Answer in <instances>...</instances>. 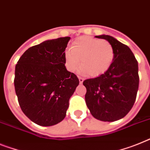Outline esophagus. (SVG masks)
Masks as SVG:
<instances>
[{"label":"esophagus","instance_id":"1","mask_svg":"<svg viewBox=\"0 0 150 150\" xmlns=\"http://www.w3.org/2000/svg\"><path fill=\"white\" fill-rule=\"evenodd\" d=\"M78 79H79V82H80V84H82L83 82V80H84L83 78H82V77H80V76H79V77H78Z\"/></svg>","mask_w":150,"mask_h":150}]
</instances>
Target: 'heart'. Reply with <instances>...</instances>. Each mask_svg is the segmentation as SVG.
<instances>
[{
	"instance_id": "heart-1",
	"label": "heart",
	"mask_w": 150,
	"mask_h": 150,
	"mask_svg": "<svg viewBox=\"0 0 150 150\" xmlns=\"http://www.w3.org/2000/svg\"><path fill=\"white\" fill-rule=\"evenodd\" d=\"M114 57V48L110 42L88 36L76 38L64 54L68 70L74 72L80 65L81 72L93 77L105 74Z\"/></svg>"
}]
</instances>
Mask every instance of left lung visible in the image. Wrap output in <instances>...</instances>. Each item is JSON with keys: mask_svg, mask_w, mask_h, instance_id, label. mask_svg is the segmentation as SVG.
<instances>
[{"mask_svg": "<svg viewBox=\"0 0 150 150\" xmlns=\"http://www.w3.org/2000/svg\"><path fill=\"white\" fill-rule=\"evenodd\" d=\"M109 41L114 48L112 65L105 74L83 83L86 88V106L96 120L113 122L129 112L139 88L138 62L127 45L112 36H96Z\"/></svg>", "mask_w": 150, "mask_h": 150, "instance_id": "left-lung-1", "label": "left lung"}]
</instances>
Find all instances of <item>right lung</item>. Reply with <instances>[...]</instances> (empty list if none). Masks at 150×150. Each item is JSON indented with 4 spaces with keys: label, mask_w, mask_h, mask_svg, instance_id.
Listing matches in <instances>:
<instances>
[{
    "label": "right lung",
    "mask_w": 150,
    "mask_h": 150,
    "mask_svg": "<svg viewBox=\"0 0 150 150\" xmlns=\"http://www.w3.org/2000/svg\"><path fill=\"white\" fill-rule=\"evenodd\" d=\"M70 37L47 40L33 46L15 67L14 87L22 111L36 124L50 127L66 117L69 100L79 85L65 67Z\"/></svg>",
    "instance_id": "obj_1"
}]
</instances>
